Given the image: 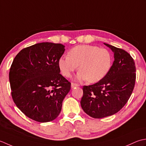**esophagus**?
<instances>
[{"instance_id": "obj_1", "label": "esophagus", "mask_w": 146, "mask_h": 146, "mask_svg": "<svg viewBox=\"0 0 146 146\" xmlns=\"http://www.w3.org/2000/svg\"><path fill=\"white\" fill-rule=\"evenodd\" d=\"M79 84H77V83H74V82H72V84H71V87L72 88H74L75 87H77V86H79Z\"/></svg>"}]
</instances>
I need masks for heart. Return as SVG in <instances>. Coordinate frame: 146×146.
<instances>
[{"mask_svg":"<svg viewBox=\"0 0 146 146\" xmlns=\"http://www.w3.org/2000/svg\"><path fill=\"white\" fill-rule=\"evenodd\" d=\"M112 62V55L108 50L82 44L71 49L68 56H62L58 65L62 74L66 77L72 76L79 66L77 79L94 83L106 77L111 69Z\"/></svg>","mask_w":146,"mask_h":146,"instance_id":"1","label":"heart"}]
</instances>
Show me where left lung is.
<instances>
[{"instance_id": "obj_1", "label": "left lung", "mask_w": 146, "mask_h": 146, "mask_svg": "<svg viewBox=\"0 0 146 146\" xmlns=\"http://www.w3.org/2000/svg\"><path fill=\"white\" fill-rule=\"evenodd\" d=\"M114 53L108 74L96 84L84 86L81 105L90 117L102 118L115 114L131 96L136 79L135 62L129 53L105 43Z\"/></svg>"}]
</instances>
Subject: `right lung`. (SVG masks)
<instances>
[{
  "instance_id": "right-lung-1",
  "label": "right lung",
  "mask_w": 146,
  "mask_h": 146,
  "mask_svg": "<svg viewBox=\"0 0 146 146\" xmlns=\"http://www.w3.org/2000/svg\"><path fill=\"white\" fill-rule=\"evenodd\" d=\"M60 43H36L21 50L9 71L11 95L17 108L38 122L58 117L71 83L60 74L58 62L64 54Z\"/></svg>"
}]
</instances>
